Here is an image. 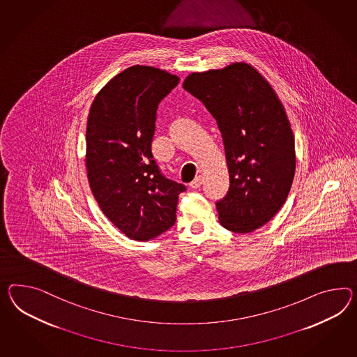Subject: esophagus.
<instances>
[{
	"label": "esophagus",
	"mask_w": 357,
	"mask_h": 357,
	"mask_svg": "<svg viewBox=\"0 0 357 357\" xmlns=\"http://www.w3.org/2000/svg\"><path fill=\"white\" fill-rule=\"evenodd\" d=\"M202 183H203V177L198 176V177H195L192 183H190V186H192V189H198V188L201 186Z\"/></svg>",
	"instance_id": "obj_1"
}]
</instances>
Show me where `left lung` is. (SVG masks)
I'll list each match as a JSON object with an SVG mask.
<instances>
[{
    "label": "left lung",
    "mask_w": 357,
    "mask_h": 357,
    "mask_svg": "<svg viewBox=\"0 0 357 357\" xmlns=\"http://www.w3.org/2000/svg\"><path fill=\"white\" fill-rule=\"evenodd\" d=\"M183 86L221 132L230 186L216 202L220 224L234 233L261 228L284 206L295 174V141L282 102L243 62L190 73Z\"/></svg>",
    "instance_id": "1"
}]
</instances>
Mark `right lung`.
Masks as SVG:
<instances>
[{
  "label": "right lung",
  "instance_id": "add662e5",
  "mask_svg": "<svg viewBox=\"0 0 357 357\" xmlns=\"http://www.w3.org/2000/svg\"><path fill=\"white\" fill-rule=\"evenodd\" d=\"M180 79L150 66H132L96 96L86 123L85 165L106 218L136 241L174 227L183 183L165 177L153 159L158 105Z\"/></svg>",
  "mask_w": 357,
  "mask_h": 357
}]
</instances>
